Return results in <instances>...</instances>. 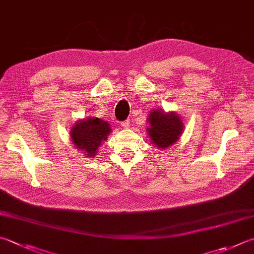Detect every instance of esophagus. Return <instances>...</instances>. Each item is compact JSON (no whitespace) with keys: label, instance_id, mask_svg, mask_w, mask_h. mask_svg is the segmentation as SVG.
I'll return each instance as SVG.
<instances>
[{"label":"esophagus","instance_id":"1","mask_svg":"<svg viewBox=\"0 0 254 254\" xmlns=\"http://www.w3.org/2000/svg\"><path fill=\"white\" fill-rule=\"evenodd\" d=\"M122 127H124V128H129V127H130V122H129V121L123 122V123H122Z\"/></svg>","mask_w":254,"mask_h":254}]
</instances>
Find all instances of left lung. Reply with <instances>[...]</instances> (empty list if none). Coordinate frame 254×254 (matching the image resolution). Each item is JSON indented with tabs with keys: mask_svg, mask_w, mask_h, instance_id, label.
<instances>
[{
	"mask_svg": "<svg viewBox=\"0 0 254 254\" xmlns=\"http://www.w3.org/2000/svg\"><path fill=\"white\" fill-rule=\"evenodd\" d=\"M147 123L149 127L146 130L151 142L162 150L174 145L185 129L183 119L178 114L165 112L159 107L148 115Z\"/></svg>",
	"mask_w": 254,
	"mask_h": 254,
	"instance_id": "obj_1",
	"label": "left lung"
}]
</instances>
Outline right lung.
<instances>
[{
	"label": "right lung",
	"instance_id": "add662e5",
	"mask_svg": "<svg viewBox=\"0 0 254 254\" xmlns=\"http://www.w3.org/2000/svg\"><path fill=\"white\" fill-rule=\"evenodd\" d=\"M112 132V127L107 122L97 117L78 119L70 128L69 137L74 147L87 158H94L103 141Z\"/></svg>",
	"mask_w": 254,
	"mask_h": 254
}]
</instances>
